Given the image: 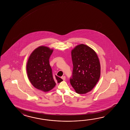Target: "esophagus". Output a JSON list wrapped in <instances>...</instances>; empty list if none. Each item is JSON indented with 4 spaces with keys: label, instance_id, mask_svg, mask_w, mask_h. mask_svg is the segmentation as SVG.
<instances>
[{
    "label": "esophagus",
    "instance_id": "obj_1",
    "mask_svg": "<svg viewBox=\"0 0 130 130\" xmlns=\"http://www.w3.org/2000/svg\"><path fill=\"white\" fill-rule=\"evenodd\" d=\"M61 78H62V79L63 80H66V77H65V76H63V77H61Z\"/></svg>",
    "mask_w": 130,
    "mask_h": 130
}]
</instances>
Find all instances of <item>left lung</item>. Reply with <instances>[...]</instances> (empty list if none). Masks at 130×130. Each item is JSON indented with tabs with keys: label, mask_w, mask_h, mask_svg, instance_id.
<instances>
[{
	"label": "left lung",
	"mask_w": 130,
	"mask_h": 130,
	"mask_svg": "<svg viewBox=\"0 0 130 130\" xmlns=\"http://www.w3.org/2000/svg\"><path fill=\"white\" fill-rule=\"evenodd\" d=\"M71 54L73 68L70 83L76 92L86 94L91 91L100 79L99 58L94 50L84 44L75 46Z\"/></svg>",
	"instance_id": "left-lung-1"
}]
</instances>
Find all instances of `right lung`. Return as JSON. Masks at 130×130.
<instances>
[{
  "label": "right lung",
  "instance_id": "obj_1",
  "mask_svg": "<svg viewBox=\"0 0 130 130\" xmlns=\"http://www.w3.org/2000/svg\"><path fill=\"white\" fill-rule=\"evenodd\" d=\"M53 49L45 46L37 48L30 54L26 64L28 77L32 85L44 92L52 90L56 86L53 78L49 58ZM58 83L63 81L56 76Z\"/></svg>",
  "mask_w": 130,
  "mask_h": 130
}]
</instances>
